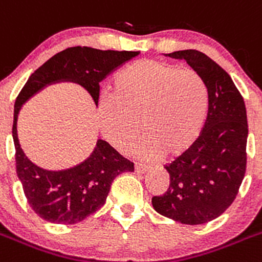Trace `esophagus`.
<instances>
[{"instance_id": "1", "label": "esophagus", "mask_w": 262, "mask_h": 262, "mask_svg": "<svg viewBox=\"0 0 262 262\" xmlns=\"http://www.w3.org/2000/svg\"><path fill=\"white\" fill-rule=\"evenodd\" d=\"M150 165H146V164H136L134 165V170L137 173H146L148 169H150Z\"/></svg>"}]
</instances>
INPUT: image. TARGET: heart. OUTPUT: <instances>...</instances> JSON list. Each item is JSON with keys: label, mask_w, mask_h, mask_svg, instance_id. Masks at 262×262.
<instances>
[{"label": "heart", "mask_w": 262, "mask_h": 262, "mask_svg": "<svg viewBox=\"0 0 262 262\" xmlns=\"http://www.w3.org/2000/svg\"><path fill=\"white\" fill-rule=\"evenodd\" d=\"M208 114V89L199 72L156 59L126 66L112 80L111 95L98 102L107 141L125 152L138 137L142 158L181 155L198 141ZM140 123H138V121Z\"/></svg>", "instance_id": "obj_1"}]
</instances>
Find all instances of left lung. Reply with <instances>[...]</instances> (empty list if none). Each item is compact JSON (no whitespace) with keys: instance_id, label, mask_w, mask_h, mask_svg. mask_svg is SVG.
<instances>
[{"instance_id":"obj_1","label":"left lung","mask_w":262,"mask_h":262,"mask_svg":"<svg viewBox=\"0 0 262 262\" xmlns=\"http://www.w3.org/2000/svg\"><path fill=\"white\" fill-rule=\"evenodd\" d=\"M165 57L185 59L200 73L208 89V115L196 142L164 167L169 187L152 198V207L181 224L202 225L230 207L244 178L246 104L229 73L202 51L180 50Z\"/></svg>"}]
</instances>
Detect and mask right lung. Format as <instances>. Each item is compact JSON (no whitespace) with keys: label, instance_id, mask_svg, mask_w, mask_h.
I'll list each match as a JSON object with an SVG mask.
<instances>
[{"label":"right lung","instance_id":"right-lung-1","mask_svg":"<svg viewBox=\"0 0 262 262\" xmlns=\"http://www.w3.org/2000/svg\"><path fill=\"white\" fill-rule=\"evenodd\" d=\"M139 51L99 50L88 46L68 48L55 54L29 76L14 104L13 138L16 174L31 208L51 224L72 225L82 221L104 204L111 183L134 164L110 143L98 139L89 158L63 170H48L32 163L18 139V115L21 106L46 86L73 82L84 88L95 106L99 101V82L107 75L137 57Z\"/></svg>","mask_w":262,"mask_h":262}]
</instances>
